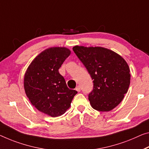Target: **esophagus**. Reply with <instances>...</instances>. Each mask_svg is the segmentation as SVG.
I'll return each mask as SVG.
<instances>
[{
  "mask_svg": "<svg viewBox=\"0 0 149 149\" xmlns=\"http://www.w3.org/2000/svg\"><path fill=\"white\" fill-rule=\"evenodd\" d=\"M76 91H77V92H80V91H81V86H77V87H76Z\"/></svg>",
  "mask_w": 149,
  "mask_h": 149,
  "instance_id": "esophagus-1",
  "label": "esophagus"
}]
</instances>
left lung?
<instances>
[{"instance_id":"1","label":"left lung","mask_w":149,"mask_h":149,"mask_svg":"<svg viewBox=\"0 0 149 149\" xmlns=\"http://www.w3.org/2000/svg\"><path fill=\"white\" fill-rule=\"evenodd\" d=\"M72 50L93 80V89L88 94L93 108L102 112L115 108L129 87L130 74L127 62L102 47L75 46Z\"/></svg>"}]
</instances>
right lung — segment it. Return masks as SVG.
Segmentation results:
<instances>
[{
  "mask_svg": "<svg viewBox=\"0 0 149 149\" xmlns=\"http://www.w3.org/2000/svg\"><path fill=\"white\" fill-rule=\"evenodd\" d=\"M70 54L65 47L46 49L34 59L24 75V91L31 104L52 117L65 113L77 93L67 87L58 72Z\"/></svg>",
  "mask_w": 149,
  "mask_h": 149,
  "instance_id": "right-lung-1",
  "label": "right lung"
}]
</instances>
